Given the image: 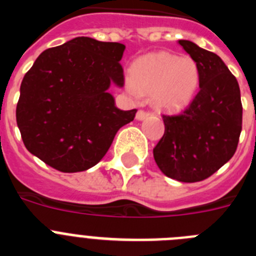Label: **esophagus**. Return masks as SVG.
Segmentation results:
<instances>
[{
  "instance_id": "34e87169",
  "label": "esophagus",
  "mask_w": 256,
  "mask_h": 256,
  "mask_svg": "<svg viewBox=\"0 0 256 256\" xmlns=\"http://www.w3.org/2000/svg\"><path fill=\"white\" fill-rule=\"evenodd\" d=\"M148 115H150V112H142V110H138L137 114H136V119H137V120H144V119H146Z\"/></svg>"
}]
</instances>
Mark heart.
I'll use <instances>...</instances> for the list:
<instances>
[{"label":"heart","instance_id":"b5f03b06","mask_svg":"<svg viewBox=\"0 0 256 256\" xmlns=\"http://www.w3.org/2000/svg\"><path fill=\"white\" fill-rule=\"evenodd\" d=\"M200 86V69L191 56L170 52L148 54L132 65L126 76V90L133 97L151 96L154 108L177 112L195 98Z\"/></svg>","mask_w":256,"mask_h":256}]
</instances>
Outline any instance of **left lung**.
I'll return each instance as SVG.
<instances>
[{
  "instance_id": "obj_1",
  "label": "left lung",
  "mask_w": 256,
  "mask_h": 256,
  "mask_svg": "<svg viewBox=\"0 0 256 256\" xmlns=\"http://www.w3.org/2000/svg\"><path fill=\"white\" fill-rule=\"evenodd\" d=\"M178 44L198 62L200 90L182 114L162 116L165 132L154 148V159L166 177L200 182L236 152L242 130L241 94L218 55L191 40Z\"/></svg>"
}]
</instances>
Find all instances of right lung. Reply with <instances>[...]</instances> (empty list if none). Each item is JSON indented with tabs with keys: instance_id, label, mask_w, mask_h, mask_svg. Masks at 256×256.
<instances>
[{
	"instance_id": "add662e5",
	"label": "right lung",
	"mask_w": 256,
	"mask_h": 256,
	"mask_svg": "<svg viewBox=\"0 0 256 256\" xmlns=\"http://www.w3.org/2000/svg\"><path fill=\"white\" fill-rule=\"evenodd\" d=\"M126 46L76 37L46 50L22 78L16 123L26 150L52 168L76 173L102 159L136 108L115 106L110 86H124Z\"/></svg>"
}]
</instances>
